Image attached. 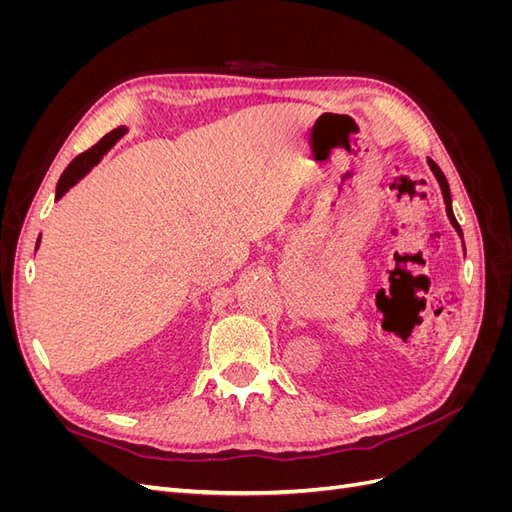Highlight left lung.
<instances>
[{
	"mask_svg": "<svg viewBox=\"0 0 512 512\" xmlns=\"http://www.w3.org/2000/svg\"><path fill=\"white\" fill-rule=\"evenodd\" d=\"M429 166H431V170H433V175H436V179H438V183H440V188H442V196H444V205H446V215H448V220H451V224L455 226V230L459 232V237L463 239V232H461V226L457 224V220H455V213H453V205H451V188H448V181H446V177H444V173L440 170V166L433 162V160H429Z\"/></svg>",
	"mask_w": 512,
	"mask_h": 512,
	"instance_id": "1",
	"label": "left lung"
}]
</instances>
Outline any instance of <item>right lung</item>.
Returning a JSON list of instances; mask_svg holds the SVG:
<instances>
[{"mask_svg": "<svg viewBox=\"0 0 512 512\" xmlns=\"http://www.w3.org/2000/svg\"><path fill=\"white\" fill-rule=\"evenodd\" d=\"M123 134H126V128H115L113 132H108L98 145L87 149L85 153H81V156H76V158L68 164V168L64 170V175L59 177L55 200H59L61 196H64V194L72 188V185H74L76 181H79L81 177H85V175L89 173V170H91V166H96V164L102 160L104 153H106L108 149H111ZM38 243H40V239H38ZM36 250H38V245H36Z\"/></svg>", "mask_w": 512, "mask_h": 512, "instance_id": "right-lung-1", "label": "right lung"}]
</instances>
